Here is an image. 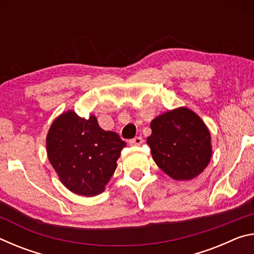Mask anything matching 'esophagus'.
I'll return each mask as SVG.
<instances>
[{"instance_id":"1","label":"esophagus","mask_w":254,"mask_h":254,"mask_svg":"<svg viewBox=\"0 0 254 254\" xmlns=\"http://www.w3.org/2000/svg\"><path fill=\"white\" fill-rule=\"evenodd\" d=\"M143 142V139L141 136H136L134 137V139L130 140V145H133V147H139V145H141V143Z\"/></svg>"}]
</instances>
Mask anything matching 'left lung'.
<instances>
[{
    "label": "left lung",
    "instance_id": "8db88e82",
    "mask_svg": "<svg viewBox=\"0 0 254 254\" xmlns=\"http://www.w3.org/2000/svg\"><path fill=\"white\" fill-rule=\"evenodd\" d=\"M147 143L154 162L175 180H191L203 173L212 158L208 127L187 107L166 112L153 119Z\"/></svg>",
    "mask_w": 254,
    "mask_h": 254
}]
</instances>
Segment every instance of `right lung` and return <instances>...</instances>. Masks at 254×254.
I'll list each match as a JSON object with an SVG mask.
<instances>
[{"label": "right lung", "instance_id": "right-lung-1", "mask_svg": "<svg viewBox=\"0 0 254 254\" xmlns=\"http://www.w3.org/2000/svg\"><path fill=\"white\" fill-rule=\"evenodd\" d=\"M47 154L60 182L77 195L105 190L127 143L98 126L95 115L80 118L68 110L54 120L46 137Z\"/></svg>", "mask_w": 254, "mask_h": 254}]
</instances>
